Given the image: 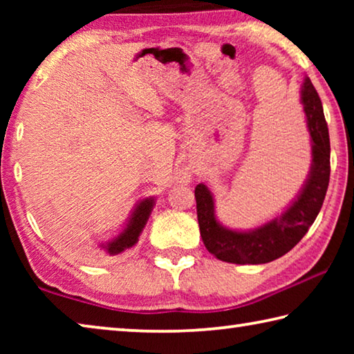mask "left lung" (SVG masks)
Masks as SVG:
<instances>
[{
    "instance_id": "left-lung-1",
    "label": "left lung",
    "mask_w": 354,
    "mask_h": 354,
    "mask_svg": "<svg viewBox=\"0 0 354 354\" xmlns=\"http://www.w3.org/2000/svg\"><path fill=\"white\" fill-rule=\"evenodd\" d=\"M301 104L310 137V170L301 190L278 217L248 231L226 227L217 220L207 185L195 187L196 215L205 247L217 259L231 263H267L295 247L319 215L329 184V133L319 93L309 77L301 86Z\"/></svg>"
}]
</instances>
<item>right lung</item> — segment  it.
<instances>
[{
	"mask_svg": "<svg viewBox=\"0 0 354 354\" xmlns=\"http://www.w3.org/2000/svg\"><path fill=\"white\" fill-rule=\"evenodd\" d=\"M154 205H156L154 196L140 200L136 205V207L133 209V212H131L127 225L123 226V230L120 231V234L117 237L111 239L109 242L101 243L100 247L111 256L120 254V253H123L124 250L133 248L134 245L139 242V237L142 234L143 227H145V225H147L149 215H151Z\"/></svg>",
	"mask_w": 354,
	"mask_h": 354,
	"instance_id": "1",
	"label": "right lung"
}]
</instances>
